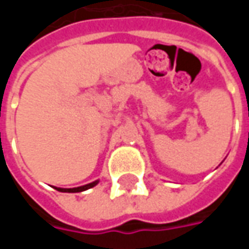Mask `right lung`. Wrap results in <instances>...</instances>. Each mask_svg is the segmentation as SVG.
<instances>
[{
	"instance_id": "add662e5",
	"label": "right lung",
	"mask_w": 249,
	"mask_h": 249,
	"mask_svg": "<svg viewBox=\"0 0 249 249\" xmlns=\"http://www.w3.org/2000/svg\"><path fill=\"white\" fill-rule=\"evenodd\" d=\"M98 180L96 181H93V183H89L87 185H81V187H77V188H56L57 191H60V192H69V193H76V192H82V191H87L89 188H93L94 185H97Z\"/></svg>"
}]
</instances>
